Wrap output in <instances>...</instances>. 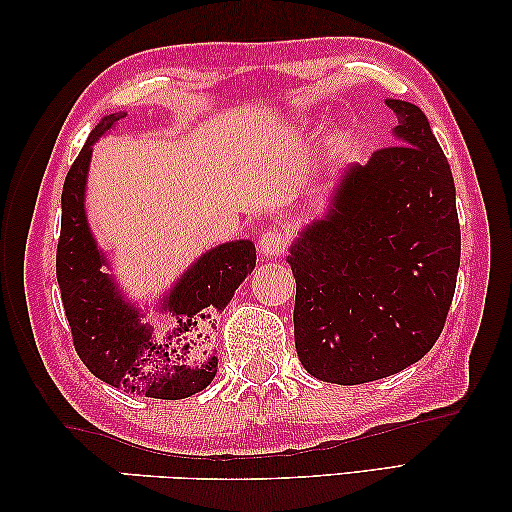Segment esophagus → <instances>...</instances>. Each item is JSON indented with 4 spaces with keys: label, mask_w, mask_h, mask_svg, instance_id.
Wrapping results in <instances>:
<instances>
[{
    "label": "esophagus",
    "mask_w": 512,
    "mask_h": 512,
    "mask_svg": "<svg viewBox=\"0 0 512 512\" xmlns=\"http://www.w3.org/2000/svg\"><path fill=\"white\" fill-rule=\"evenodd\" d=\"M286 245H288V238L286 233H281L279 229H270L265 231L261 238H258V251H261L263 256H281L283 251H286Z\"/></svg>",
    "instance_id": "esophagus-1"
}]
</instances>
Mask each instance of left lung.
Wrapping results in <instances>:
<instances>
[{
	"mask_svg": "<svg viewBox=\"0 0 512 512\" xmlns=\"http://www.w3.org/2000/svg\"><path fill=\"white\" fill-rule=\"evenodd\" d=\"M397 145L351 163L299 231L295 345L315 379L358 385L406 370L440 338L460 265L456 188L426 115L385 99Z\"/></svg>",
	"mask_w": 512,
	"mask_h": 512,
	"instance_id": "8db88e82",
	"label": "left lung"
}]
</instances>
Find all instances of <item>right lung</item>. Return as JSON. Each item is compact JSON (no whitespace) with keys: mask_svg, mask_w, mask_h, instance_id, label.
I'll use <instances>...</instances> for the list:
<instances>
[{"mask_svg":"<svg viewBox=\"0 0 512 512\" xmlns=\"http://www.w3.org/2000/svg\"><path fill=\"white\" fill-rule=\"evenodd\" d=\"M124 113H111L90 131L67 172L61 195V238L56 279L74 349L83 365L117 390L154 399H186L217 374L208 342L217 315L256 265L251 240H231L201 254L158 301L163 326L142 320L147 313L124 297L108 258L92 236L86 215V183L92 145L111 133Z\"/></svg>","mask_w":512,"mask_h":512,"instance_id":"1","label":"right lung"}]
</instances>
